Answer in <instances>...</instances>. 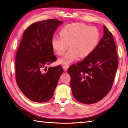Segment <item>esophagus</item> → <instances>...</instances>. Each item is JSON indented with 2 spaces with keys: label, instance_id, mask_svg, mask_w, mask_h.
<instances>
[{
  "label": "esophagus",
  "instance_id": "1",
  "mask_svg": "<svg viewBox=\"0 0 128 128\" xmlns=\"http://www.w3.org/2000/svg\"><path fill=\"white\" fill-rule=\"evenodd\" d=\"M69 67V66L68 64H65V65L63 66V68L65 71H67Z\"/></svg>",
  "mask_w": 128,
  "mask_h": 128
}]
</instances>
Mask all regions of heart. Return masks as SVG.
<instances>
[{"instance_id":"b5f03b06","label":"heart","mask_w":128,"mask_h":128,"mask_svg":"<svg viewBox=\"0 0 128 128\" xmlns=\"http://www.w3.org/2000/svg\"><path fill=\"white\" fill-rule=\"evenodd\" d=\"M100 40L98 29L84 23H74L65 26L60 31V36H54L52 45L58 56L64 55L69 48L70 50L60 58L59 63L68 64L78 56L85 58L94 51Z\"/></svg>"}]
</instances>
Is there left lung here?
Segmentation results:
<instances>
[{
  "label": "left lung",
  "instance_id": "left-lung-1",
  "mask_svg": "<svg viewBox=\"0 0 128 128\" xmlns=\"http://www.w3.org/2000/svg\"><path fill=\"white\" fill-rule=\"evenodd\" d=\"M104 36L90 55L69 67L72 94L77 101L97 102L111 90L118 67L113 34L104 26Z\"/></svg>",
  "mask_w": 128,
  "mask_h": 128
}]
</instances>
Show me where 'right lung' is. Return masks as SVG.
I'll use <instances>...</instances> for the list:
<instances>
[{
    "label": "right lung",
    "mask_w": 128,
    "mask_h": 128,
    "mask_svg": "<svg viewBox=\"0 0 128 128\" xmlns=\"http://www.w3.org/2000/svg\"><path fill=\"white\" fill-rule=\"evenodd\" d=\"M62 24L56 18L48 19L34 23L24 32L15 57L16 82L23 94L33 102L51 99L64 72L60 65L48 70L45 67L56 60L52 40Z\"/></svg>",
    "instance_id": "add662e5"
}]
</instances>
